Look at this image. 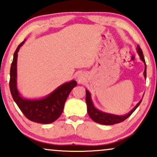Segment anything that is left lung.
<instances>
[{
    "label": "left lung",
    "mask_w": 157,
    "mask_h": 157,
    "mask_svg": "<svg viewBox=\"0 0 157 157\" xmlns=\"http://www.w3.org/2000/svg\"><path fill=\"white\" fill-rule=\"evenodd\" d=\"M136 49H137V52L139 55H140V59H141L142 62H143L145 65V71H144V76H145V78H146V63H145V58H144L143 53H142L141 48H140V46H139V45H137ZM86 105H87V111H88V113H89V117L91 118V120H92L93 121H94L95 122L102 124V125H113V124L120 123V122L125 120L126 119L128 118L132 114V113L136 109V108L140 105V104L142 102V100H141L128 113L124 115V116H119V115L111 114V113H105V112H102V111H99V110L97 109L96 108L94 107V105L92 100H91V94H90L89 91H88V90H86Z\"/></svg>",
    "instance_id": "obj_1"
}]
</instances>
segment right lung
Masks as SVG:
<instances>
[{"instance_id":"1","label":"right lung","mask_w":157,"mask_h":157,"mask_svg":"<svg viewBox=\"0 0 157 157\" xmlns=\"http://www.w3.org/2000/svg\"><path fill=\"white\" fill-rule=\"evenodd\" d=\"M24 42L23 41L17 46L11 65L10 88L12 98L27 119L38 123H52L62 114L66 99L77 83L75 80L66 82L40 100L23 98L17 89V52Z\"/></svg>"}]
</instances>
